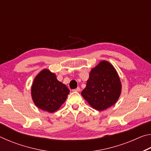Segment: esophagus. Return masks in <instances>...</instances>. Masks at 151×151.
I'll return each instance as SVG.
<instances>
[{
	"label": "esophagus",
	"mask_w": 151,
	"mask_h": 151,
	"mask_svg": "<svg viewBox=\"0 0 151 151\" xmlns=\"http://www.w3.org/2000/svg\"><path fill=\"white\" fill-rule=\"evenodd\" d=\"M80 91H81L80 87H77L76 88L73 89V91H74V92H79Z\"/></svg>",
	"instance_id": "obj_1"
}]
</instances>
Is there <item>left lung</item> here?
<instances>
[{"label":"left lung","instance_id":"left-lung-1","mask_svg":"<svg viewBox=\"0 0 151 151\" xmlns=\"http://www.w3.org/2000/svg\"><path fill=\"white\" fill-rule=\"evenodd\" d=\"M121 92V81L116 70L103 60L92 69L81 94L94 109L103 111L116 103Z\"/></svg>","mask_w":151,"mask_h":151}]
</instances>
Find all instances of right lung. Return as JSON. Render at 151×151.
<instances>
[{"instance_id": "1", "label": "right lung", "mask_w": 151, "mask_h": 151, "mask_svg": "<svg viewBox=\"0 0 151 151\" xmlns=\"http://www.w3.org/2000/svg\"><path fill=\"white\" fill-rule=\"evenodd\" d=\"M32 98L39 109L53 112L65 103L70 91L58 81L54 73L45 69L35 78L32 86Z\"/></svg>"}]
</instances>
